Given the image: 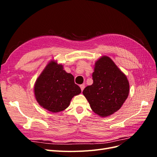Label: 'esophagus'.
<instances>
[{
  "label": "esophagus",
  "instance_id": "34e87169",
  "mask_svg": "<svg viewBox=\"0 0 157 157\" xmlns=\"http://www.w3.org/2000/svg\"><path fill=\"white\" fill-rule=\"evenodd\" d=\"M80 89H81L82 91H83V90H84V88H85V85H84V84H80Z\"/></svg>",
  "mask_w": 157,
  "mask_h": 157
}]
</instances>
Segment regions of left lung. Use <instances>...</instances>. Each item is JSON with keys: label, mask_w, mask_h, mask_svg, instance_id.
<instances>
[{"label": "left lung", "mask_w": 157, "mask_h": 157, "mask_svg": "<svg viewBox=\"0 0 157 157\" xmlns=\"http://www.w3.org/2000/svg\"><path fill=\"white\" fill-rule=\"evenodd\" d=\"M93 84L83 90L92 111L105 117L122 107L129 94V82L126 75L113 60L103 56L95 63Z\"/></svg>", "instance_id": "1"}]
</instances>
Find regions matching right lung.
Returning a JSON list of instances; mask_svg holds the SVG:
<instances>
[{"label":"right lung","instance_id":"right-lung-1","mask_svg":"<svg viewBox=\"0 0 157 157\" xmlns=\"http://www.w3.org/2000/svg\"><path fill=\"white\" fill-rule=\"evenodd\" d=\"M34 90L39 105L52 113L65 110L71 99L81 92L73 76L66 73L63 66L54 61L46 65L36 79Z\"/></svg>","mask_w":157,"mask_h":157}]
</instances>
